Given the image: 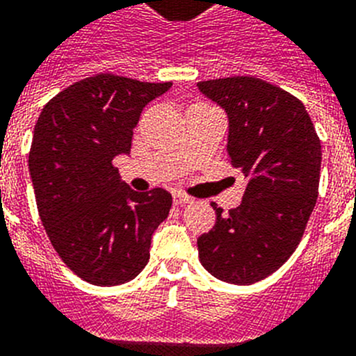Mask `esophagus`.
I'll list each match as a JSON object with an SVG mask.
<instances>
[{"mask_svg":"<svg viewBox=\"0 0 356 356\" xmlns=\"http://www.w3.org/2000/svg\"><path fill=\"white\" fill-rule=\"evenodd\" d=\"M191 197L190 195H186V193H184V191H175L174 193V204H177V206H182V204H188V202H191Z\"/></svg>","mask_w":356,"mask_h":356,"instance_id":"34e87169","label":"esophagus"}]
</instances>
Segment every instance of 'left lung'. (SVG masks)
I'll return each mask as SVG.
<instances>
[{"label": "left lung", "mask_w": 356, "mask_h": 356, "mask_svg": "<svg viewBox=\"0 0 356 356\" xmlns=\"http://www.w3.org/2000/svg\"><path fill=\"white\" fill-rule=\"evenodd\" d=\"M199 89L229 116L227 161L243 172L242 204L216 208L199 236V259L218 280L252 285L276 272L301 242L319 197L321 140L307 107L251 75L204 80Z\"/></svg>", "instance_id": "left-lung-1"}]
</instances>
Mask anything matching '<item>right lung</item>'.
<instances>
[{"label": "right lung", "mask_w": 356, "mask_h": 356, "mask_svg": "<svg viewBox=\"0 0 356 356\" xmlns=\"http://www.w3.org/2000/svg\"><path fill=\"white\" fill-rule=\"evenodd\" d=\"M170 88L100 73L55 95L35 123L29 168L37 211L55 252L91 285L134 280L172 209L168 191L131 190L113 163L131 152L145 105Z\"/></svg>", "instance_id": "obj_1"}]
</instances>
